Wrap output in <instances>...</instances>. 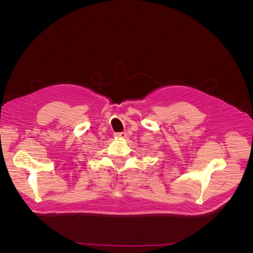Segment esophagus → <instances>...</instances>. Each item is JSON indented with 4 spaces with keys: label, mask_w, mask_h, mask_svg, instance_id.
Returning a JSON list of instances; mask_svg holds the SVG:
<instances>
[{
    "label": "esophagus",
    "mask_w": 253,
    "mask_h": 253,
    "mask_svg": "<svg viewBox=\"0 0 253 253\" xmlns=\"http://www.w3.org/2000/svg\"><path fill=\"white\" fill-rule=\"evenodd\" d=\"M115 137H117V138H126V132H120V133H115L114 134Z\"/></svg>",
    "instance_id": "34e87169"
}]
</instances>
